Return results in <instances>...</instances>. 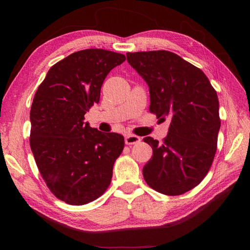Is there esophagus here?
I'll return each instance as SVG.
<instances>
[{"instance_id": "1", "label": "esophagus", "mask_w": 250, "mask_h": 250, "mask_svg": "<svg viewBox=\"0 0 250 250\" xmlns=\"http://www.w3.org/2000/svg\"><path fill=\"white\" fill-rule=\"evenodd\" d=\"M141 142V138L138 137V135H133V134H128L125 138V144L126 145H133V144H138Z\"/></svg>"}]
</instances>
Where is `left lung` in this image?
<instances>
[{
	"mask_svg": "<svg viewBox=\"0 0 250 250\" xmlns=\"http://www.w3.org/2000/svg\"><path fill=\"white\" fill-rule=\"evenodd\" d=\"M126 56L148 84L149 110L157 118H171L162 144L144 139L153 150L143 168L144 178L162 194H184L200 184L214 161L221 124L216 90L206 74L175 53L163 50Z\"/></svg>",
	"mask_w": 250,
	"mask_h": 250,
	"instance_id": "left-lung-1",
	"label": "left lung"
}]
</instances>
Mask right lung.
Segmentation results:
<instances>
[{
    "mask_svg": "<svg viewBox=\"0 0 250 250\" xmlns=\"http://www.w3.org/2000/svg\"><path fill=\"white\" fill-rule=\"evenodd\" d=\"M125 59L102 49L75 52L51 67L35 93L30 147L51 192L72 206L105 192L123 151V135L92 128L84 115L99 103L108 73Z\"/></svg>",
    "mask_w": 250,
    "mask_h": 250,
    "instance_id": "right-lung-1",
    "label": "right lung"
}]
</instances>
